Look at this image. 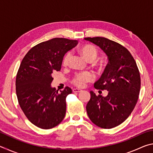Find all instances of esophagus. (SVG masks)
Instances as JSON below:
<instances>
[{"label": "esophagus", "instance_id": "esophagus-1", "mask_svg": "<svg viewBox=\"0 0 153 153\" xmlns=\"http://www.w3.org/2000/svg\"><path fill=\"white\" fill-rule=\"evenodd\" d=\"M82 91V90H80V89H78V88H74L73 89V92H80Z\"/></svg>", "mask_w": 153, "mask_h": 153}]
</instances>
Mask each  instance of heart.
I'll return each mask as SVG.
<instances>
[{
	"label": "heart",
	"mask_w": 153,
	"mask_h": 153,
	"mask_svg": "<svg viewBox=\"0 0 153 153\" xmlns=\"http://www.w3.org/2000/svg\"><path fill=\"white\" fill-rule=\"evenodd\" d=\"M79 53L83 56L85 59L88 62H92L97 58L98 52L97 48L92 45H84L79 48ZM71 59V53H67L65 55L63 64L64 66L68 65ZM94 79L93 75L90 72H84V73H80L76 75L73 79V83L76 86L78 87H84L86 86V83L91 82Z\"/></svg>",
	"instance_id": "obj_1"
}]
</instances>
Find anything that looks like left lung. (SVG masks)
<instances>
[{"label": "left lung", "instance_id": "1", "mask_svg": "<svg viewBox=\"0 0 153 153\" xmlns=\"http://www.w3.org/2000/svg\"><path fill=\"white\" fill-rule=\"evenodd\" d=\"M107 55L108 63L94 88L108 92L107 97L90 91L88 115L93 123L109 129L120 125L132 112L140 90V76L135 60L122 45L103 37L86 38Z\"/></svg>", "mask_w": 153, "mask_h": 153}]
</instances>
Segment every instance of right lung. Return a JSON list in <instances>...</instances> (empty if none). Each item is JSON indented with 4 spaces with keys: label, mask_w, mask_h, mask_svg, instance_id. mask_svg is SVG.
I'll use <instances>...</instances> for the list:
<instances>
[{
    "label": "right lung",
    "mask_w": 153,
    "mask_h": 153,
    "mask_svg": "<svg viewBox=\"0 0 153 153\" xmlns=\"http://www.w3.org/2000/svg\"><path fill=\"white\" fill-rule=\"evenodd\" d=\"M77 41L55 38L36 45L21 63L16 77V94L21 108L33 125L51 129L60 123L66 113L65 98L72 90L58 92L52 87L53 72L61 70L63 56Z\"/></svg>",
    "instance_id": "right-lung-1"
}]
</instances>
